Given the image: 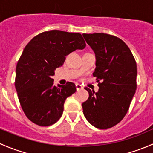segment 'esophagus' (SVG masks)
<instances>
[{
	"label": "esophagus",
	"instance_id": "34e87169",
	"mask_svg": "<svg viewBox=\"0 0 153 153\" xmlns=\"http://www.w3.org/2000/svg\"><path fill=\"white\" fill-rule=\"evenodd\" d=\"M75 86H76V89H77V90H80V89H82L83 88V86H82V85H81V84H76V85H75Z\"/></svg>",
	"mask_w": 153,
	"mask_h": 153
}]
</instances>
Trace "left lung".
<instances>
[{
	"instance_id": "obj_1",
	"label": "left lung",
	"mask_w": 153,
	"mask_h": 153,
	"mask_svg": "<svg viewBox=\"0 0 153 153\" xmlns=\"http://www.w3.org/2000/svg\"><path fill=\"white\" fill-rule=\"evenodd\" d=\"M95 54L97 92L86 87L89 98L82 104L89 124L101 129L120 122L136 89L137 65L129 48L119 38L104 33L83 34ZM101 80V82H99Z\"/></svg>"
}]
</instances>
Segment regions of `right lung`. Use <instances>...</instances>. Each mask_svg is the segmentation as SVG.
Masks as SVG:
<instances>
[{"mask_svg":"<svg viewBox=\"0 0 153 153\" xmlns=\"http://www.w3.org/2000/svg\"><path fill=\"white\" fill-rule=\"evenodd\" d=\"M85 47L80 33L52 30L34 37L24 48L17 64L15 84L21 107L32 122L47 126L60 119L65 100L76 88L72 82L54 86L52 76L67 55Z\"/></svg>","mask_w":153,"mask_h":153,"instance_id":"right-lung-1","label":"right lung"}]
</instances>
